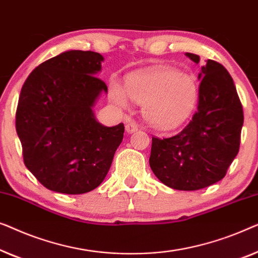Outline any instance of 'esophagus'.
I'll return each mask as SVG.
<instances>
[{
    "label": "esophagus",
    "mask_w": 258,
    "mask_h": 258,
    "mask_svg": "<svg viewBox=\"0 0 258 258\" xmlns=\"http://www.w3.org/2000/svg\"><path fill=\"white\" fill-rule=\"evenodd\" d=\"M125 130H126V132H127L128 134L130 133H133V132H136V131H138V125L136 124V122L130 121V122H127V124H126Z\"/></svg>",
    "instance_id": "obj_1"
}]
</instances>
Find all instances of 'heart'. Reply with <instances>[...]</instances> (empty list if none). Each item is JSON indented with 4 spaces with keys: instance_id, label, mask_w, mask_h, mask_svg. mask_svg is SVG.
Returning a JSON list of instances; mask_svg holds the SVG:
<instances>
[{
    "instance_id": "heart-1",
    "label": "heart",
    "mask_w": 258,
    "mask_h": 258,
    "mask_svg": "<svg viewBox=\"0 0 258 258\" xmlns=\"http://www.w3.org/2000/svg\"><path fill=\"white\" fill-rule=\"evenodd\" d=\"M110 97L127 107L128 97L143 104V114L158 128H173L191 114L199 99V85L193 76L173 68L130 74L125 89L117 79L110 83Z\"/></svg>"
}]
</instances>
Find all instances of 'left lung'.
Listing matches in <instances>:
<instances>
[{"label": "left lung", "mask_w": 258, "mask_h": 258, "mask_svg": "<svg viewBox=\"0 0 258 258\" xmlns=\"http://www.w3.org/2000/svg\"><path fill=\"white\" fill-rule=\"evenodd\" d=\"M194 63L200 57L186 52ZM198 111L176 136L152 138L150 166L169 188L198 190L222 180L238 153L243 110L227 69L208 59L199 74Z\"/></svg>", "instance_id": "left-lung-1"}]
</instances>
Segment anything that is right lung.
Masks as SVG:
<instances>
[{
  "mask_svg": "<svg viewBox=\"0 0 258 258\" xmlns=\"http://www.w3.org/2000/svg\"><path fill=\"white\" fill-rule=\"evenodd\" d=\"M104 57L68 50L38 65L22 86L16 132L27 168L43 186L84 194L103 182L124 137L96 119L93 106L107 86L96 76Z\"/></svg>",
  "mask_w": 258,
  "mask_h": 258,
  "instance_id": "obj_1",
  "label": "right lung"
}]
</instances>
